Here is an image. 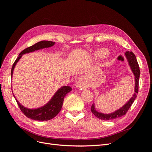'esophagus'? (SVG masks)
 Instances as JSON below:
<instances>
[{"instance_id": "esophagus-1", "label": "esophagus", "mask_w": 152, "mask_h": 152, "mask_svg": "<svg viewBox=\"0 0 152 152\" xmlns=\"http://www.w3.org/2000/svg\"><path fill=\"white\" fill-rule=\"evenodd\" d=\"M78 86H79V88L81 89H84V87H86V81L84 80V79H80L79 82H78Z\"/></svg>"}]
</instances>
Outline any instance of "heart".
<instances>
[{
	"label": "heart",
	"instance_id": "b5f03b06",
	"mask_svg": "<svg viewBox=\"0 0 152 152\" xmlns=\"http://www.w3.org/2000/svg\"><path fill=\"white\" fill-rule=\"evenodd\" d=\"M107 54V50L104 49H101L99 50L96 53V56L99 58H104Z\"/></svg>",
	"mask_w": 152,
	"mask_h": 152
}]
</instances>
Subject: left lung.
<instances>
[{
    "label": "left lung",
    "instance_id": "8db88e82",
    "mask_svg": "<svg viewBox=\"0 0 152 152\" xmlns=\"http://www.w3.org/2000/svg\"><path fill=\"white\" fill-rule=\"evenodd\" d=\"M126 56L127 59H128L129 64L131 68V70H132L133 73L135 76V93L132 96L131 99L129 101V102L122 107L121 109L117 110L112 113L110 114H104L102 113H99L96 111L94 108V104L92 105L91 107V112L94 115L102 120L104 121H108V120H112V119H115L117 118L121 117L124 115H126L129 109L130 108L131 105L132 104L133 102H134L136 98L137 97V94L138 93V89H139V80H140V70L138 63H137V59L134 54L132 51H126Z\"/></svg>",
    "mask_w": 152,
    "mask_h": 152
}]
</instances>
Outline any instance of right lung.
I'll return each mask as SVG.
<instances>
[{"label":"right lung","instance_id":"right-lung-1","mask_svg":"<svg viewBox=\"0 0 152 152\" xmlns=\"http://www.w3.org/2000/svg\"><path fill=\"white\" fill-rule=\"evenodd\" d=\"M54 44V42H52V41L42 40L35 44L34 45H31L30 47L26 48L23 50H22L20 53L19 56H18V57L16 59L15 63H13L11 72V77L16 64L18 61H19V59L21 58L23 54H24L25 53H28L30 52H33L36 50H39L40 49L51 47ZM71 91L72 88L70 87H62L61 88L59 89L56 93H55L52 99H50V102L47 104H45L44 107L41 108L34 110L28 109L24 107H23V106L18 102V101L16 99L15 96L13 94V93L12 94L14 95V97L15 98L18 105L19 106V108L21 110V111L24 113L25 116H26L29 118L32 119V120L45 121L50 120V119L53 118L54 117H56L58 113L60 112V110L62 108L64 98H65V96Z\"/></svg>","mask_w":152,"mask_h":152}]
</instances>
